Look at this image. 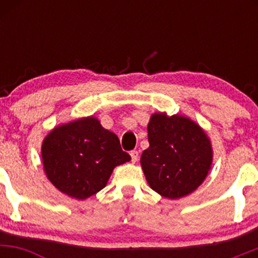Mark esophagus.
I'll list each match as a JSON object with an SVG mask.
<instances>
[{
    "label": "esophagus",
    "instance_id": "obj_1",
    "mask_svg": "<svg viewBox=\"0 0 258 258\" xmlns=\"http://www.w3.org/2000/svg\"><path fill=\"white\" fill-rule=\"evenodd\" d=\"M130 155H131L132 162H137V160H138V152H137V150H132V152L130 153Z\"/></svg>",
    "mask_w": 258,
    "mask_h": 258
}]
</instances>
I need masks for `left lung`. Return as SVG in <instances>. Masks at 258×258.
Listing matches in <instances>:
<instances>
[{"mask_svg": "<svg viewBox=\"0 0 258 258\" xmlns=\"http://www.w3.org/2000/svg\"><path fill=\"white\" fill-rule=\"evenodd\" d=\"M148 141L141 165L156 193L179 199L193 193L206 178L212 164L211 142L194 121L155 112L148 123Z\"/></svg>", "mask_w": 258, "mask_h": 258, "instance_id": "obj_1", "label": "left lung"}]
</instances>
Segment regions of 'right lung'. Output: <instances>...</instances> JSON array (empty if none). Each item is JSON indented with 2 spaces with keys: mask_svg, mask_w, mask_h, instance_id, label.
I'll return each mask as SVG.
<instances>
[{
  "mask_svg": "<svg viewBox=\"0 0 258 258\" xmlns=\"http://www.w3.org/2000/svg\"><path fill=\"white\" fill-rule=\"evenodd\" d=\"M130 160L117 136L93 116L55 127L42 143L48 179L61 193L79 200L102 190L114 167Z\"/></svg>",
  "mask_w": 258,
  "mask_h": 258,
  "instance_id": "add662e5",
  "label": "right lung"
}]
</instances>
